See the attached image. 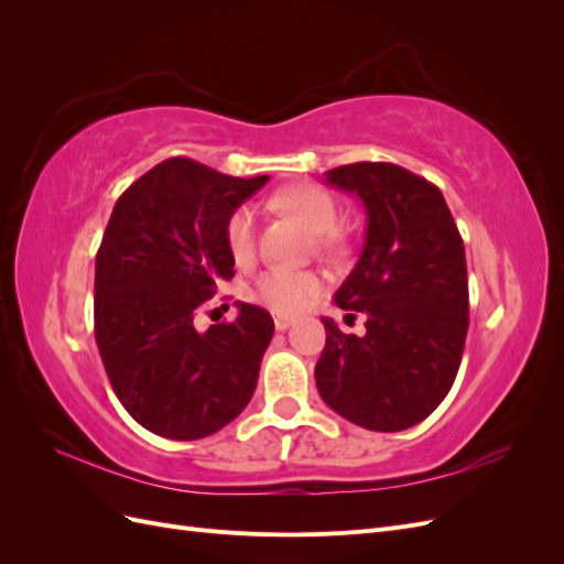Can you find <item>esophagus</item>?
Here are the masks:
<instances>
[{
  "label": "esophagus",
  "mask_w": 564,
  "mask_h": 564,
  "mask_svg": "<svg viewBox=\"0 0 564 564\" xmlns=\"http://www.w3.org/2000/svg\"><path fill=\"white\" fill-rule=\"evenodd\" d=\"M294 324V317H289V315H275V329L278 332H286L289 327H292Z\"/></svg>",
  "instance_id": "esophagus-1"
}]
</instances>
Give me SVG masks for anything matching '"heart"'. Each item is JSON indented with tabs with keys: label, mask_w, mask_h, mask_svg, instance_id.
I'll use <instances>...</instances> for the list:
<instances>
[{
	"label": "heart",
	"mask_w": 564,
	"mask_h": 564,
	"mask_svg": "<svg viewBox=\"0 0 564 564\" xmlns=\"http://www.w3.org/2000/svg\"><path fill=\"white\" fill-rule=\"evenodd\" d=\"M272 202H275L278 207L301 216L305 220V226H308L313 232L324 235L322 245L329 242V232L336 228V220H338V209L329 191H324L322 185L317 183L284 185L275 195H272ZM224 237H226V247L237 263L251 261L253 249H256V209L251 204H240V207H235L228 214ZM319 292H322V280L315 275V272L286 268V265L265 268L249 289L251 299H256L259 303H263L265 308L282 315H292L308 308Z\"/></svg>",
	"instance_id": "b5f03b06"
}]
</instances>
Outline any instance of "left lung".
I'll return each instance as SVG.
<instances>
[{
    "label": "left lung",
    "mask_w": 564,
    "mask_h": 564,
    "mask_svg": "<svg viewBox=\"0 0 564 564\" xmlns=\"http://www.w3.org/2000/svg\"><path fill=\"white\" fill-rule=\"evenodd\" d=\"M367 214L365 247L334 303L367 315V334L322 317V400L367 431L412 429L447 398L468 334L466 251L433 183L388 162L327 172ZM352 317V315H350Z\"/></svg>",
    "instance_id": "1"
}]
</instances>
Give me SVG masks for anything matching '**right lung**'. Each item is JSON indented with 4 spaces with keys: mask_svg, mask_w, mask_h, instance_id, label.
I'll list each match as a JSON object with an SVG mask.
<instances>
[{
    "mask_svg": "<svg viewBox=\"0 0 564 564\" xmlns=\"http://www.w3.org/2000/svg\"><path fill=\"white\" fill-rule=\"evenodd\" d=\"M268 183L185 158L164 160L117 199L96 253L94 324L115 395L169 440L214 435L249 404L275 322L237 303L228 324L195 315L235 275L228 214Z\"/></svg>",
    "mask_w": 564,
    "mask_h": 564,
    "instance_id": "right-lung-1",
    "label": "right lung"
}]
</instances>
